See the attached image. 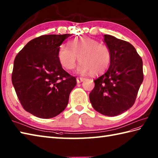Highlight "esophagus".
Instances as JSON below:
<instances>
[{
    "instance_id": "34e87169",
    "label": "esophagus",
    "mask_w": 158,
    "mask_h": 158,
    "mask_svg": "<svg viewBox=\"0 0 158 158\" xmlns=\"http://www.w3.org/2000/svg\"><path fill=\"white\" fill-rule=\"evenodd\" d=\"M84 80H85V78H82V77H78V78H76L77 82L78 83H80L81 82L84 81Z\"/></svg>"
}]
</instances>
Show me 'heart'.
<instances>
[{"label": "heart", "instance_id": "obj_1", "mask_svg": "<svg viewBox=\"0 0 158 158\" xmlns=\"http://www.w3.org/2000/svg\"><path fill=\"white\" fill-rule=\"evenodd\" d=\"M57 57L61 66L67 70L75 67L78 58L80 63L77 69L78 73L86 74L91 72L92 75H98L108 68L112 52L107 45L83 36L69 41L68 47L60 46Z\"/></svg>", "mask_w": 158, "mask_h": 158}]
</instances>
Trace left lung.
<instances>
[{
    "mask_svg": "<svg viewBox=\"0 0 158 158\" xmlns=\"http://www.w3.org/2000/svg\"><path fill=\"white\" fill-rule=\"evenodd\" d=\"M104 41L110 48L111 62L107 72L94 80L89 99L96 111L114 117L135 103L143 81V60L127 41L109 35H104Z\"/></svg>",
    "mask_w": 158,
    "mask_h": 158,
    "instance_id": "obj_1",
    "label": "left lung"
}]
</instances>
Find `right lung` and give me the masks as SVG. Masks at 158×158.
<instances>
[{
    "label": "right lung",
    "mask_w": 158,
    "mask_h": 158,
    "mask_svg": "<svg viewBox=\"0 0 158 158\" xmlns=\"http://www.w3.org/2000/svg\"><path fill=\"white\" fill-rule=\"evenodd\" d=\"M70 34L41 35L30 41L16 55L11 80L26 111L41 118L65 110L76 78L62 68L57 52Z\"/></svg>",
    "instance_id": "obj_1"
}]
</instances>
